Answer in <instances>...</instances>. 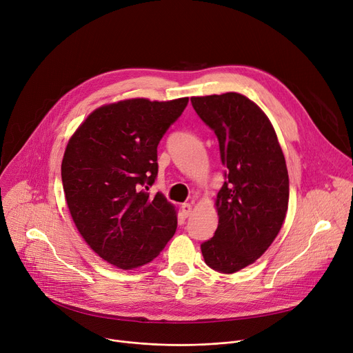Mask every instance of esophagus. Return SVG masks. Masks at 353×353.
Masks as SVG:
<instances>
[{
    "label": "esophagus",
    "mask_w": 353,
    "mask_h": 353,
    "mask_svg": "<svg viewBox=\"0 0 353 353\" xmlns=\"http://www.w3.org/2000/svg\"><path fill=\"white\" fill-rule=\"evenodd\" d=\"M181 209H182V213H183L185 218H188V216H191V213H192V205L191 203H183L181 206Z\"/></svg>",
    "instance_id": "1"
}]
</instances>
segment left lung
I'll return each instance as SVG.
<instances>
[{"instance_id": "obj_1", "label": "left lung", "mask_w": 353, "mask_h": 353, "mask_svg": "<svg viewBox=\"0 0 353 353\" xmlns=\"http://www.w3.org/2000/svg\"><path fill=\"white\" fill-rule=\"evenodd\" d=\"M218 137L225 182L216 198L219 225L201 250L223 274L253 264L274 241L288 209L290 182L277 134L261 108L239 93L191 97Z\"/></svg>"}]
</instances>
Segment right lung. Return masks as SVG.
Here are the masks:
<instances>
[{"label":"right lung","instance_id":"add662e5","mask_svg":"<svg viewBox=\"0 0 353 353\" xmlns=\"http://www.w3.org/2000/svg\"><path fill=\"white\" fill-rule=\"evenodd\" d=\"M188 100L101 105L68 143L62 183L72 219L90 249L121 270L152 261L176 230L175 206L147 191L158 174L157 147Z\"/></svg>","mask_w":353,"mask_h":353}]
</instances>
